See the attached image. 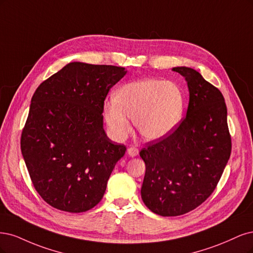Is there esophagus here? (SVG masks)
I'll list each match as a JSON object with an SVG mask.
<instances>
[{
    "label": "esophagus",
    "instance_id": "obj_1",
    "mask_svg": "<svg viewBox=\"0 0 253 253\" xmlns=\"http://www.w3.org/2000/svg\"><path fill=\"white\" fill-rule=\"evenodd\" d=\"M127 154H128L129 157L134 158V157H136L137 154H138V149H136L134 147H130V148L127 149Z\"/></svg>",
    "mask_w": 253,
    "mask_h": 253
}]
</instances>
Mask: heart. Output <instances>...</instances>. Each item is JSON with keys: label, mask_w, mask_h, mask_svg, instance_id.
Listing matches in <instances>:
<instances>
[{"label": "heart", "mask_w": 253, "mask_h": 253, "mask_svg": "<svg viewBox=\"0 0 253 253\" xmlns=\"http://www.w3.org/2000/svg\"><path fill=\"white\" fill-rule=\"evenodd\" d=\"M186 97L180 85L170 81L147 78L121 86L115 99L104 104V119L113 138H126L133 120L140 134L148 141H159L181 124Z\"/></svg>", "instance_id": "obj_1"}]
</instances>
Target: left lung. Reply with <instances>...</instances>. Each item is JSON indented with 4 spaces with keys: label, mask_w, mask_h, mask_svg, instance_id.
Masks as SVG:
<instances>
[{
    "label": "left lung",
    "mask_w": 253,
    "mask_h": 253,
    "mask_svg": "<svg viewBox=\"0 0 253 253\" xmlns=\"http://www.w3.org/2000/svg\"><path fill=\"white\" fill-rule=\"evenodd\" d=\"M189 90L186 118L174 131L140 152L146 165L144 204L162 216L189 212L205 202L222 176L231 152L224 96L201 73L173 67Z\"/></svg>",
    "instance_id": "8db88e82"
}]
</instances>
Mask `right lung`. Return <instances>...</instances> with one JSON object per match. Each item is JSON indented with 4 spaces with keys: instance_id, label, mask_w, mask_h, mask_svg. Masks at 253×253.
<instances>
[{
    "instance_id": "1",
    "label": "right lung",
    "mask_w": 253,
    "mask_h": 253,
    "mask_svg": "<svg viewBox=\"0 0 253 253\" xmlns=\"http://www.w3.org/2000/svg\"><path fill=\"white\" fill-rule=\"evenodd\" d=\"M127 73L124 67L67 64L32 96L21 137L36 190L50 206L84 212L102 200L126 147L104 130V101Z\"/></svg>"
}]
</instances>
